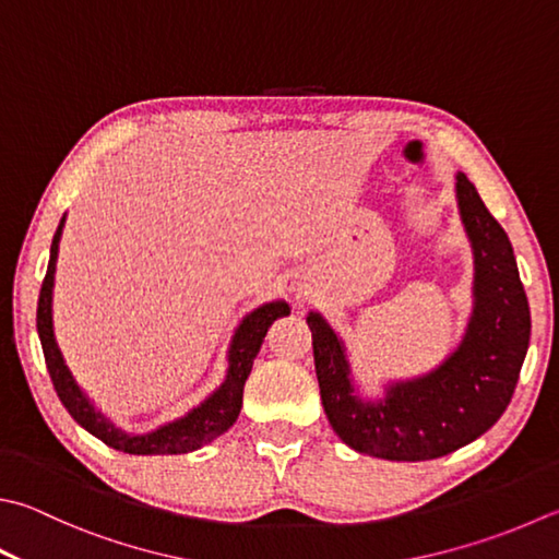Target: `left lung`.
<instances>
[{
  "mask_svg": "<svg viewBox=\"0 0 559 559\" xmlns=\"http://www.w3.org/2000/svg\"><path fill=\"white\" fill-rule=\"evenodd\" d=\"M455 180L475 282L465 335L443 362L386 382L384 394L370 399L355 386L341 335L319 311L307 313L325 416L335 436L365 455L420 462L477 440L507 411L528 353L531 309L511 240L467 175L457 173Z\"/></svg>",
  "mask_w": 559,
  "mask_h": 559,
  "instance_id": "1",
  "label": "left lung"
}]
</instances>
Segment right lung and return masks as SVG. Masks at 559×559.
Wrapping results in <instances>:
<instances>
[{"label": "right lung", "mask_w": 559, "mask_h": 559, "mask_svg": "<svg viewBox=\"0 0 559 559\" xmlns=\"http://www.w3.org/2000/svg\"><path fill=\"white\" fill-rule=\"evenodd\" d=\"M62 226H66V216L60 218L56 236H52L48 272L38 297L36 325L40 345H44L52 386H56L60 402L70 411V416L75 418L87 433L99 438L102 443H107L114 450L129 452V455H185V452L209 445L221 433H226V430L236 424L240 406H243L246 379L252 370V360H255L260 353L262 341H265L267 329L277 319H282V316H289V304L284 299H275L243 316V321L236 325L234 338H230L228 345V370L224 382H221L202 404L189 408L185 416L170 420V424H163L148 430V433H129V430L116 426L102 408L94 406L87 392L78 384L75 374L70 372L66 357H62L60 345L56 341V329H52V287H56V262Z\"/></svg>", "instance_id": "add662e5"}]
</instances>
